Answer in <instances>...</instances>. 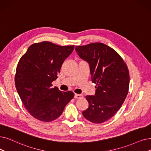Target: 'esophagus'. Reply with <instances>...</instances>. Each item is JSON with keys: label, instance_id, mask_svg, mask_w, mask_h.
I'll list each match as a JSON object with an SVG mask.
<instances>
[{"label": "esophagus", "instance_id": "1", "mask_svg": "<svg viewBox=\"0 0 151 151\" xmlns=\"http://www.w3.org/2000/svg\"><path fill=\"white\" fill-rule=\"evenodd\" d=\"M74 97L75 98V99H81V98H83V95L78 94H75Z\"/></svg>", "mask_w": 151, "mask_h": 151}]
</instances>
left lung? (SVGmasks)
<instances>
[{
  "label": "left lung",
  "mask_w": 151,
  "mask_h": 151,
  "mask_svg": "<svg viewBox=\"0 0 151 151\" xmlns=\"http://www.w3.org/2000/svg\"><path fill=\"white\" fill-rule=\"evenodd\" d=\"M75 50L89 63L91 81L97 85L95 95L86 96L89 107L83 115L93 123H103L115 114L126 99L129 84L128 67L115 50L103 43L76 46Z\"/></svg>",
  "instance_id": "obj_1"
}]
</instances>
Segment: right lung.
<instances>
[{
	"instance_id": "1",
	"label": "right lung",
	"mask_w": 151,
	"mask_h": 151,
	"mask_svg": "<svg viewBox=\"0 0 151 151\" xmlns=\"http://www.w3.org/2000/svg\"><path fill=\"white\" fill-rule=\"evenodd\" d=\"M74 47L48 41L35 43L19 60L15 77L16 88L25 108L36 119L45 122L55 120L73 98V92L52 88V83L58 78L64 60Z\"/></svg>"
}]
</instances>
